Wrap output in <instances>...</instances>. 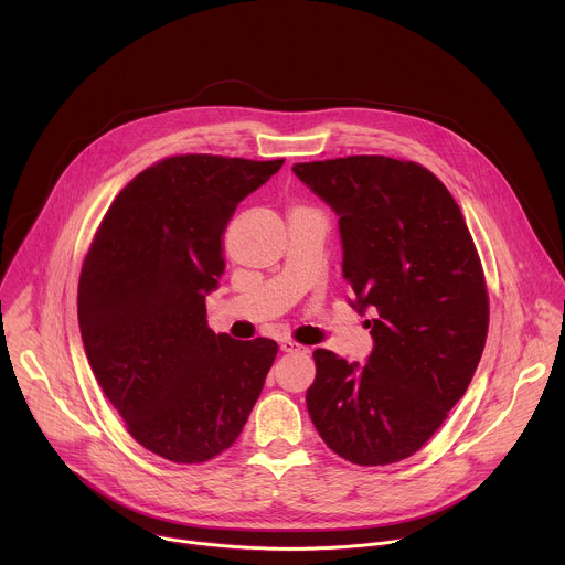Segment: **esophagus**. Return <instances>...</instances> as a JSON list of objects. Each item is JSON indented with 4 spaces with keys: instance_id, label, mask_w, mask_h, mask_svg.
<instances>
[{
    "instance_id": "1",
    "label": "esophagus",
    "mask_w": 565,
    "mask_h": 565,
    "mask_svg": "<svg viewBox=\"0 0 565 565\" xmlns=\"http://www.w3.org/2000/svg\"><path fill=\"white\" fill-rule=\"evenodd\" d=\"M279 349H281V353H308L306 347L295 344V342H290V340H284V342L279 344Z\"/></svg>"
}]
</instances>
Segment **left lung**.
Returning a JSON list of instances; mask_svg holds the SVG:
<instances>
[{"label":"left lung","instance_id":"obj_1","mask_svg":"<svg viewBox=\"0 0 565 565\" xmlns=\"http://www.w3.org/2000/svg\"><path fill=\"white\" fill-rule=\"evenodd\" d=\"M292 172L340 216L351 306L375 315L366 364L312 353L310 420L355 465L409 458L465 395L486 349L488 290L467 223L449 190L409 160L347 156Z\"/></svg>","mask_w":565,"mask_h":565}]
</instances>
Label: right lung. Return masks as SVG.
<instances>
[{
    "mask_svg": "<svg viewBox=\"0 0 565 565\" xmlns=\"http://www.w3.org/2000/svg\"><path fill=\"white\" fill-rule=\"evenodd\" d=\"M284 160L172 156L140 172L107 210L77 284L89 366L127 431L174 462H205L244 429L277 342L207 327L236 205Z\"/></svg>",
    "mask_w": 565,
    "mask_h": 565,
    "instance_id": "add662e5",
    "label": "right lung"
}]
</instances>
